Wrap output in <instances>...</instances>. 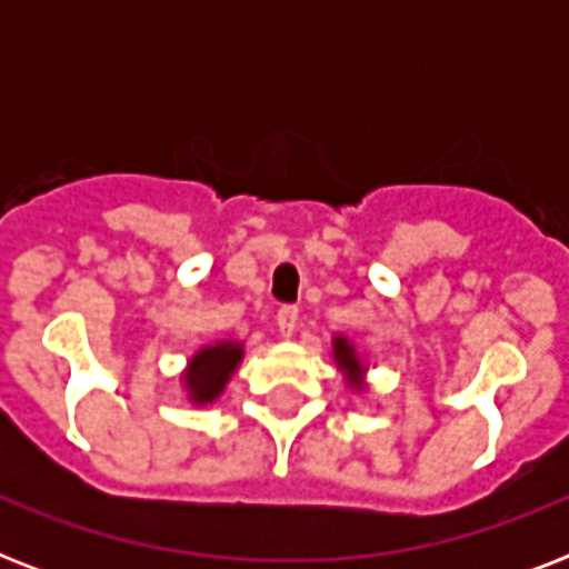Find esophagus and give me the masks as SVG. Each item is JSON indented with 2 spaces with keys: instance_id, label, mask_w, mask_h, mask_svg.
I'll use <instances>...</instances> for the list:
<instances>
[{
  "instance_id": "obj_1",
  "label": "esophagus",
  "mask_w": 569,
  "mask_h": 569,
  "mask_svg": "<svg viewBox=\"0 0 569 569\" xmlns=\"http://www.w3.org/2000/svg\"><path fill=\"white\" fill-rule=\"evenodd\" d=\"M277 328H280V337H292L295 328H298V307H280L277 310Z\"/></svg>"
}]
</instances>
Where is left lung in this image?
<instances>
[{
	"mask_svg": "<svg viewBox=\"0 0 569 569\" xmlns=\"http://www.w3.org/2000/svg\"><path fill=\"white\" fill-rule=\"evenodd\" d=\"M333 360H337L339 372H346L348 383L355 389H363V375H366V366L357 355V348L348 342L346 337H333Z\"/></svg>",
	"mask_w": 569,
	"mask_h": 569,
	"instance_id": "left-lung-1",
	"label": "left lung"
}]
</instances>
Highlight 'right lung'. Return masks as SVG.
Masks as SVG:
<instances>
[{
    "label": "right lung",
    "instance_id": "1",
    "mask_svg": "<svg viewBox=\"0 0 569 569\" xmlns=\"http://www.w3.org/2000/svg\"><path fill=\"white\" fill-rule=\"evenodd\" d=\"M244 348L241 342H214V346L200 348L189 360V372H186V392L194 405H212L214 398L221 396L227 380L239 369Z\"/></svg>",
    "mask_w": 569,
    "mask_h": 569
}]
</instances>
